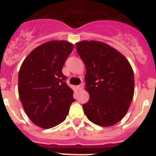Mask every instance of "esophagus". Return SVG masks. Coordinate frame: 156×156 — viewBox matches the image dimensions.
Listing matches in <instances>:
<instances>
[{
    "instance_id": "obj_1",
    "label": "esophagus",
    "mask_w": 156,
    "mask_h": 156,
    "mask_svg": "<svg viewBox=\"0 0 156 156\" xmlns=\"http://www.w3.org/2000/svg\"><path fill=\"white\" fill-rule=\"evenodd\" d=\"M83 83H80V85L77 86V89L79 90V91H80V90L83 89Z\"/></svg>"
}]
</instances>
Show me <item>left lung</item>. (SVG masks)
<instances>
[{
	"label": "left lung",
	"mask_w": 156,
	"mask_h": 156,
	"mask_svg": "<svg viewBox=\"0 0 156 156\" xmlns=\"http://www.w3.org/2000/svg\"><path fill=\"white\" fill-rule=\"evenodd\" d=\"M77 53L86 66V90L89 100L83 104L87 119L109 127L126 115L134 96V73L124 56L99 41L76 44Z\"/></svg>",
	"instance_id": "1"
}]
</instances>
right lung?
<instances>
[{
    "mask_svg": "<svg viewBox=\"0 0 156 156\" xmlns=\"http://www.w3.org/2000/svg\"><path fill=\"white\" fill-rule=\"evenodd\" d=\"M73 44L64 41H48L25 58L18 76V92L24 112L33 123L51 128L69 114L73 90L62 73Z\"/></svg>",
    "mask_w": 156,
    "mask_h": 156,
    "instance_id": "obj_1",
    "label": "right lung"
}]
</instances>
